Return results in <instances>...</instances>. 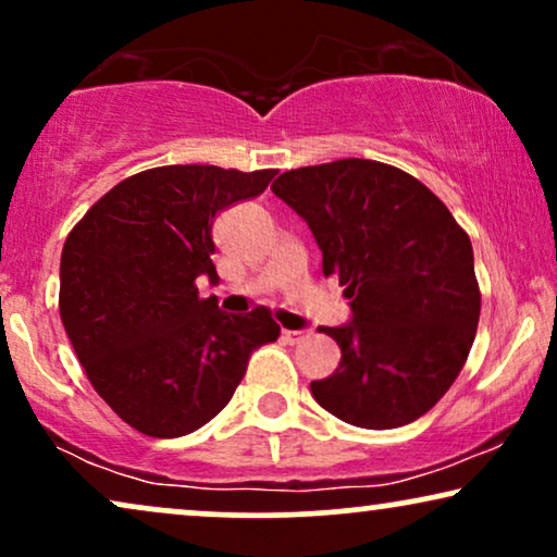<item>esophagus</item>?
<instances>
[{
  "instance_id": "34e87169",
  "label": "esophagus",
  "mask_w": 557,
  "mask_h": 557,
  "mask_svg": "<svg viewBox=\"0 0 557 557\" xmlns=\"http://www.w3.org/2000/svg\"><path fill=\"white\" fill-rule=\"evenodd\" d=\"M306 334H308V331H290V329H283V339L290 342V344L300 342Z\"/></svg>"
}]
</instances>
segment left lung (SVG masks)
Segmentation results:
<instances>
[{"instance_id":"8db88e82","label":"left lung","mask_w":557,"mask_h":557,"mask_svg":"<svg viewBox=\"0 0 557 557\" xmlns=\"http://www.w3.org/2000/svg\"><path fill=\"white\" fill-rule=\"evenodd\" d=\"M290 206L351 300V319L321 326L339 344L334 375L311 396L362 429L411 424L449 391L473 347L481 290L473 244L432 189L396 166L339 159L280 174Z\"/></svg>"}]
</instances>
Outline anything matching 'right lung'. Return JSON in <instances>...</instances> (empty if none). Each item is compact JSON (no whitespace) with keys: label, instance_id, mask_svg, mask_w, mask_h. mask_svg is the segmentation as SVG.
I'll return each instance as SVG.
<instances>
[{"label":"right lung","instance_id":"1","mask_svg":"<svg viewBox=\"0 0 557 557\" xmlns=\"http://www.w3.org/2000/svg\"><path fill=\"white\" fill-rule=\"evenodd\" d=\"M277 169H146L76 223L61 251L59 311L89 383L125 424L174 440L226 408L257 347L280 326L267 308L223 313L197 298L215 283V215L262 195Z\"/></svg>","mask_w":557,"mask_h":557}]
</instances>
